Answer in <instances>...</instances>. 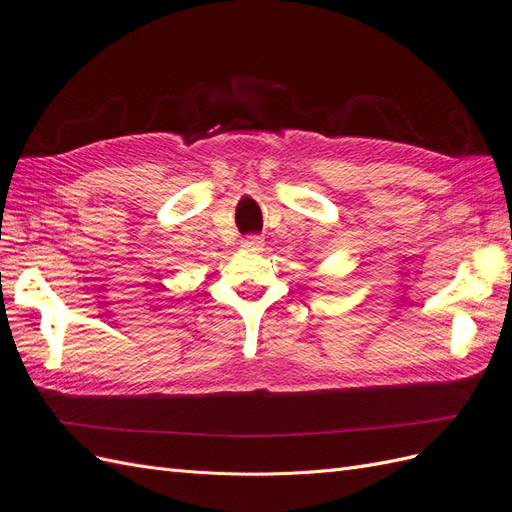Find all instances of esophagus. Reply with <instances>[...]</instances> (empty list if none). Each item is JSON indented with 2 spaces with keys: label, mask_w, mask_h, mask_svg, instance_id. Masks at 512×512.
I'll return each instance as SVG.
<instances>
[{
  "label": "esophagus",
  "mask_w": 512,
  "mask_h": 512,
  "mask_svg": "<svg viewBox=\"0 0 512 512\" xmlns=\"http://www.w3.org/2000/svg\"><path fill=\"white\" fill-rule=\"evenodd\" d=\"M262 245H265V241H262L260 237H247L241 243V247H245V250H250V252H260Z\"/></svg>",
  "instance_id": "esophagus-1"
}]
</instances>
